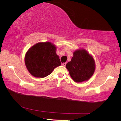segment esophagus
Segmentation results:
<instances>
[{
	"mask_svg": "<svg viewBox=\"0 0 121 121\" xmlns=\"http://www.w3.org/2000/svg\"><path fill=\"white\" fill-rule=\"evenodd\" d=\"M61 64H62V65H63V66L65 67V65H66V64H67V63H62Z\"/></svg>",
	"mask_w": 121,
	"mask_h": 121,
	"instance_id": "esophagus-1",
	"label": "esophagus"
}]
</instances>
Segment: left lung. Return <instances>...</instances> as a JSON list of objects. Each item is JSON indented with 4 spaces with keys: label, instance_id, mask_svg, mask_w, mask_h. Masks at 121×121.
Masks as SVG:
<instances>
[{
    "label": "left lung",
    "instance_id": "8db88e82",
    "mask_svg": "<svg viewBox=\"0 0 121 121\" xmlns=\"http://www.w3.org/2000/svg\"><path fill=\"white\" fill-rule=\"evenodd\" d=\"M69 74L76 82L87 81L94 74L95 64L93 57L84 49L73 52L71 60L66 65Z\"/></svg>",
    "mask_w": 121,
    "mask_h": 121
}]
</instances>
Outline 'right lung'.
Masks as SVG:
<instances>
[{"mask_svg": "<svg viewBox=\"0 0 121 121\" xmlns=\"http://www.w3.org/2000/svg\"><path fill=\"white\" fill-rule=\"evenodd\" d=\"M56 47L50 42H39L29 49L25 63L28 71L35 77L44 78L54 68L60 66V60L56 53Z\"/></svg>", "mask_w": 121, "mask_h": 121, "instance_id": "add662e5", "label": "right lung"}]
</instances>
